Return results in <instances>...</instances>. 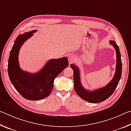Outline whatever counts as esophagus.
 <instances>
[{
	"label": "esophagus",
	"mask_w": 131,
	"mask_h": 131,
	"mask_svg": "<svg viewBox=\"0 0 131 131\" xmlns=\"http://www.w3.org/2000/svg\"><path fill=\"white\" fill-rule=\"evenodd\" d=\"M68 60L70 62H73L76 60V57L73 54H69L68 56Z\"/></svg>",
	"instance_id": "obj_1"
}]
</instances>
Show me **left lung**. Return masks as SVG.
Segmentation results:
<instances>
[{"mask_svg":"<svg viewBox=\"0 0 131 131\" xmlns=\"http://www.w3.org/2000/svg\"><path fill=\"white\" fill-rule=\"evenodd\" d=\"M110 44L114 47L116 52V68L114 76L112 80L105 87L95 90L88 91L84 88L80 81V74L79 68L73 64L70 67L73 70V81L74 91L83 100L90 103L102 102L108 98L116 90L118 85L122 74V62L119 47L114 40L110 41Z\"/></svg>","mask_w":131,"mask_h":131,"instance_id":"8db88e82","label":"left lung"}]
</instances>
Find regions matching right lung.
I'll use <instances>...</instances> for the list:
<instances>
[{
  "mask_svg": "<svg viewBox=\"0 0 131 131\" xmlns=\"http://www.w3.org/2000/svg\"><path fill=\"white\" fill-rule=\"evenodd\" d=\"M36 30L18 35L10 51L8 61V74L11 82L22 96L28 100L38 101L47 97L54 87V79L69 65L66 57L52 59L36 73L25 72L19 67V50L26 40Z\"/></svg>",
  "mask_w": 131,
  "mask_h": 131,
  "instance_id": "right-lung-1",
  "label": "right lung"
}]
</instances>
